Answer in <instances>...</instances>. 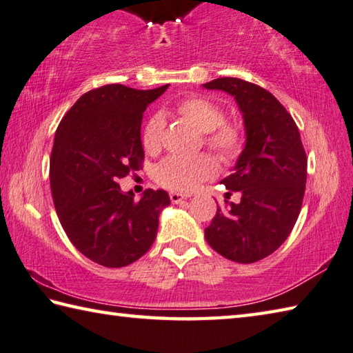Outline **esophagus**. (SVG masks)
I'll return each instance as SVG.
<instances>
[{
    "instance_id": "esophagus-1",
    "label": "esophagus",
    "mask_w": 353,
    "mask_h": 353,
    "mask_svg": "<svg viewBox=\"0 0 353 353\" xmlns=\"http://www.w3.org/2000/svg\"><path fill=\"white\" fill-rule=\"evenodd\" d=\"M170 200L172 203H180L183 200H186V195H183L180 192H170Z\"/></svg>"
}]
</instances>
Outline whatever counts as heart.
<instances>
[{
	"label": "heart",
	"mask_w": 353,
	"mask_h": 353,
	"mask_svg": "<svg viewBox=\"0 0 353 353\" xmlns=\"http://www.w3.org/2000/svg\"><path fill=\"white\" fill-rule=\"evenodd\" d=\"M178 114L184 117L190 125L200 133H206V145L219 154L221 159H232L242 147V133L240 130L226 123L223 111L214 102L205 97H188L178 103ZM164 119L161 114H153L142 130V145L147 152H154L159 147L163 136ZM217 172L215 161L208 154L195 158L169 157L158 165L157 180L167 189L190 190L196 183L211 178Z\"/></svg>",
	"instance_id": "obj_1"
}]
</instances>
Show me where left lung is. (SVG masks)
<instances>
[{"label": "left lung", "instance_id": "1", "mask_svg": "<svg viewBox=\"0 0 353 353\" xmlns=\"http://www.w3.org/2000/svg\"><path fill=\"white\" fill-rule=\"evenodd\" d=\"M234 97L243 117L245 147L232 173L221 180L225 196L205 230L211 248L239 263H252L285 242L299 217L307 181V157L299 130L282 103L254 83L221 77L203 85Z\"/></svg>", "mask_w": 353, "mask_h": 353}]
</instances>
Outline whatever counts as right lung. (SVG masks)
Returning a JSON list of instances; mask_svg holds the SVG:
<instances>
[{
	"instance_id": "add662e5",
	"label": "right lung",
	"mask_w": 353,
	"mask_h": 353,
	"mask_svg": "<svg viewBox=\"0 0 353 353\" xmlns=\"http://www.w3.org/2000/svg\"><path fill=\"white\" fill-rule=\"evenodd\" d=\"M169 85L134 90L105 85L85 92L59 123L49 163L55 211L71 243L108 268L133 263L150 250L165 190L147 189L136 201L117 181L144 159L142 114Z\"/></svg>"
}]
</instances>
